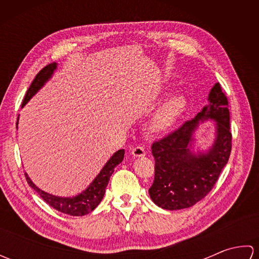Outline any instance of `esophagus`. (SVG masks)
Listing matches in <instances>:
<instances>
[{
	"instance_id": "obj_1",
	"label": "esophagus",
	"mask_w": 259,
	"mask_h": 259,
	"mask_svg": "<svg viewBox=\"0 0 259 259\" xmlns=\"http://www.w3.org/2000/svg\"><path fill=\"white\" fill-rule=\"evenodd\" d=\"M131 153H133V156L136 157V158H141V157H145L146 156L145 149L142 147H140V146L134 148L133 151H131Z\"/></svg>"
}]
</instances>
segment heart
<instances>
[{
  "label": "heart",
  "mask_w": 259,
  "mask_h": 259,
  "mask_svg": "<svg viewBox=\"0 0 259 259\" xmlns=\"http://www.w3.org/2000/svg\"><path fill=\"white\" fill-rule=\"evenodd\" d=\"M187 107V100L183 95H175L163 103L151 120V129L155 133L169 130L177 122Z\"/></svg>",
  "instance_id": "obj_1"
}]
</instances>
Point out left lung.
<instances>
[{
  "instance_id": "left-lung-1",
  "label": "left lung",
  "mask_w": 259,
  "mask_h": 259,
  "mask_svg": "<svg viewBox=\"0 0 259 259\" xmlns=\"http://www.w3.org/2000/svg\"><path fill=\"white\" fill-rule=\"evenodd\" d=\"M213 119L215 137L207 152L194 153L193 134L199 123ZM155 180L149 195L157 206L167 210L189 208L205 198L226 166L232 151L228 100L221 84L209 92L208 104L179 129L152 144Z\"/></svg>"
}]
</instances>
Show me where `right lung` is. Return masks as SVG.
<instances>
[{
    "mask_svg": "<svg viewBox=\"0 0 259 259\" xmlns=\"http://www.w3.org/2000/svg\"><path fill=\"white\" fill-rule=\"evenodd\" d=\"M56 70L57 63L53 62L48 64L47 67L43 68L40 72L35 75L34 80L32 81L30 88L27 89L23 103H22V108H23L25 104L29 102L30 99L47 83V81L50 80ZM16 125H18V122H16ZM123 149H120L117 152H114L112 157H110L107 163L104 164L101 171L98 174V176L93 179L92 183L87 187V189H84L83 191L80 192L79 195H76L74 197H58L50 195L48 194V192L41 190L40 188H37V187L33 184V181L30 179L26 172L25 178L27 184L40 195L42 199L54 209H57L58 211L70 214V216H84V214L91 212L102 200L110 177H111V175L113 174L114 168L123 160Z\"/></svg>",
    "mask_w": 259,
    "mask_h": 259,
    "instance_id": "add662e5",
    "label": "right lung"
}]
</instances>
